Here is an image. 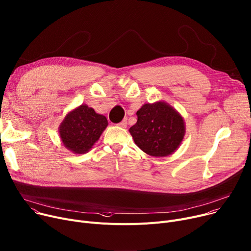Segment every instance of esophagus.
I'll use <instances>...</instances> for the list:
<instances>
[{
  "mask_svg": "<svg viewBox=\"0 0 251 251\" xmlns=\"http://www.w3.org/2000/svg\"><path fill=\"white\" fill-rule=\"evenodd\" d=\"M118 126H121V127H123V128H126V127L127 126V120H126V119H124Z\"/></svg>",
  "mask_w": 251,
  "mask_h": 251,
  "instance_id": "1",
  "label": "esophagus"
}]
</instances>
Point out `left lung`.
I'll list each match as a JSON object with an SVG mask.
<instances>
[{
	"instance_id": "8db88e82",
	"label": "left lung",
	"mask_w": 251,
	"mask_h": 251,
	"mask_svg": "<svg viewBox=\"0 0 251 251\" xmlns=\"http://www.w3.org/2000/svg\"><path fill=\"white\" fill-rule=\"evenodd\" d=\"M138 122L129 128L143 151L156 158L172 155L182 144L186 126L181 113L166 101L145 103L138 111Z\"/></svg>"
}]
</instances>
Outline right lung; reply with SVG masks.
Returning <instances> with one entry per match:
<instances>
[{
	"label": "right lung",
	"instance_id": "right-lung-1",
	"mask_svg": "<svg viewBox=\"0 0 251 251\" xmlns=\"http://www.w3.org/2000/svg\"><path fill=\"white\" fill-rule=\"evenodd\" d=\"M108 126L102 114L81 104L70 110L61 122L58 131L63 146L73 153L82 155L91 150Z\"/></svg>",
	"mask_w": 251,
	"mask_h": 251
}]
</instances>
